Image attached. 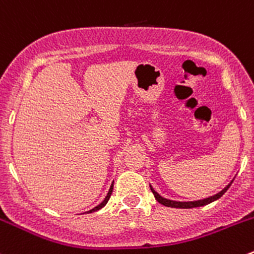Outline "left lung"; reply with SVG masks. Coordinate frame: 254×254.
I'll list each match as a JSON object with an SVG mask.
<instances>
[{
  "mask_svg": "<svg viewBox=\"0 0 254 254\" xmlns=\"http://www.w3.org/2000/svg\"><path fill=\"white\" fill-rule=\"evenodd\" d=\"M233 182V180H232ZM232 182L230 183V184L227 185V187L225 188V189L221 190L220 192H217V194L212 195V196H209L206 197V199H202V200H196V201H174V200H169V199H165V197L160 196L159 194H158L157 191H155L154 189L152 188V185H150V190H152L153 195H154L155 200H157L159 204L164 205V206H168V207H175V209H192V207H200V206H205V205L207 204H211V202L216 201L217 199H220L221 196H222L223 194H225L226 191L228 190V188L231 187V184H232Z\"/></svg>",
  "mask_w": 254,
  "mask_h": 254,
  "instance_id": "left-lung-1",
  "label": "left lung"
}]
</instances>
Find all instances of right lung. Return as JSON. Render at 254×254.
<instances>
[{
	"label": "right lung",
	"mask_w": 254,
	"mask_h": 254,
	"mask_svg": "<svg viewBox=\"0 0 254 254\" xmlns=\"http://www.w3.org/2000/svg\"><path fill=\"white\" fill-rule=\"evenodd\" d=\"M112 190H114V183H112V185H111V188H110V190H109V192H107V196L105 197V200L104 201L101 202V204L100 205H97L96 207H94V209H91L90 210V211H87V213H91V212H95V211H97V210H100V209H102V207L105 206V205L107 204V201H109L110 200V196H111V194H112Z\"/></svg>",
	"instance_id": "1"
}]
</instances>
